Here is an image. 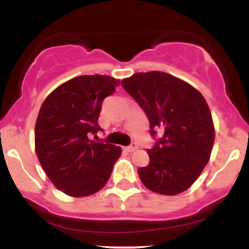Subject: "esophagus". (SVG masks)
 <instances>
[{
  "label": "esophagus",
  "instance_id": "esophagus-1",
  "mask_svg": "<svg viewBox=\"0 0 249 249\" xmlns=\"http://www.w3.org/2000/svg\"><path fill=\"white\" fill-rule=\"evenodd\" d=\"M137 144L136 143H131V144L129 145V147H126V149H127V152H135V150L137 149Z\"/></svg>",
  "mask_w": 249,
  "mask_h": 249
}]
</instances>
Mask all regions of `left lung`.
Here are the masks:
<instances>
[{
  "instance_id": "left-lung-1",
  "label": "left lung",
  "mask_w": 249,
  "mask_h": 249,
  "mask_svg": "<svg viewBox=\"0 0 249 249\" xmlns=\"http://www.w3.org/2000/svg\"><path fill=\"white\" fill-rule=\"evenodd\" d=\"M122 84L144 110L150 135L161 134L148 149L149 164L139 169L140 179L158 194L184 192L201 175L214 143L207 102L194 87L165 72H140Z\"/></svg>"
}]
</instances>
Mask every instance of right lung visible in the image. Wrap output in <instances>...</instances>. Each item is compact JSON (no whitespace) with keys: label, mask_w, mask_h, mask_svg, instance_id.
<instances>
[{"label":"right lung","mask_w":249,"mask_h":249,"mask_svg":"<svg viewBox=\"0 0 249 249\" xmlns=\"http://www.w3.org/2000/svg\"><path fill=\"white\" fill-rule=\"evenodd\" d=\"M119 80L109 76H79L50 92L35 127L36 154L53 184L73 197L95 194L109 179L122 148L91 140L102 101Z\"/></svg>","instance_id":"add662e5"}]
</instances>
